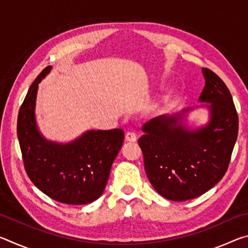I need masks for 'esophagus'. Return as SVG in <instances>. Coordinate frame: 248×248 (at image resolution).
<instances>
[{"label":"esophagus","instance_id":"esophagus-1","mask_svg":"<svg viewBox=\"0 0 248 248\" xmlns=\"http://www.w3.org/2000/svg\"><path fill=\"white\" fill-rule=\"evenodd\" d=\"M125 140L129 141V142L137 141V134H136V132L128 131L127 133H125Z\"/></svg>","mask_w":248,"mask_h":248}]
</instances>
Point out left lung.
<instances>
[{
    "instance_id": "1",
    "label": "left lung",
    "mask_w": 248,
    "mask_h": 248,
    "mask_svg": "<svg viewBox=\"0 0 248 248\" xmlns=\"http://www.w3.org/2000/svg\"><path fill=\"white\" fill-rule=\"evenodd\" d=\"M202 73L199 100L210 103L209 124L190 131L179 124L182 114L156 117L143 125L138 141L151 185L170 200L196 198L219 183L237 139L238 116L228 86L210 69Z\"/></svg>"
}]
</instances>
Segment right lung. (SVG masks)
<instances>
[{"mask_svg": "<svg viewBox=\"0 0 248 248\" xmlns=\"http://www.w3.org/2000/svg\"><path fill=\"white\" fill-rule=\"evenodd\" d=\"M43 70L29 87L18 111L17 137L25 170L37 188L66 204H86L102 196L112 162L123 146V129L91 130L68 144L45 140L35 119L38 83Z\"/></svg>", "mask_w": 248, "mask_h": 248, "instance_id": "right-lung-1", "label": "right lung"}]
</instances>
